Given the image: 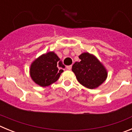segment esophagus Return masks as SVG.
Listing matches in <instances>:
<instances>
[{
    "instance_id": "obj_1",
    "label": "esophagus",
    "mask_w": 132,
    "mask_h": 132,
    "mask_svg": "<svg viewBox=\"0 0 132 132\" xmlns=\"http://www.w3.org/2000/svg\"><path fill=\"white\" fill-rule=\"evenodd\" d=\"M71 68H72V65H68V66L66 67V69L68 70H71Z\"/></svg>"
}]
</instances>
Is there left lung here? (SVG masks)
Returning <instances> with one entry per match:
<instances>
[{"mask_svg":"<svg viewBox=\"0 0 132 132\" xmlns=\"http://www.w3.org/2000/svg\"><path fill=\"white\" fill-rule=\"evenodd\" d=\"M79 57L80 61L73 64L72 71L81 85L93 89L104 82L108 75L106 70L94 55L83 53Z\"/></svg>","mask_w":132,"mask_h":132,"instance_id":"obj_1","label":"left lung"}]
</instances>
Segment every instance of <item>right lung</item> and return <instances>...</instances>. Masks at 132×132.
Listing matches in <instances>:
<instances>
[{
    "mask_svg": "<svg viewBox=\"0 0 132 132\" xmlns=\"http://www.w3.org/2000/svg\"><path fill=\"white\" fill-rule=\"evenodd\" d=\"M65 68L62 61L54 52L41 55L31 65L30 76L36 84L47 87L56 82Z\"/></svg>",
    "mask_w": 132,
    "mask_h": 132,
    "instance_id": "right-lung-1",
    "label": "right lung"
}]
</instances>
